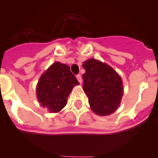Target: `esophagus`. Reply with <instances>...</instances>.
Masks as SVG:
<instances>
[{
	"label": "esophagus",
	"mask_w": 158,
	"mask_h": 158,
	"mask_svg": "<svg viewBox=\"0 0 158 158\" xmlns=\"http://www.w3.org/2000/svg\"><path fill=\"white\" fill-rule=\"evenodd\" d=\"M77 80H78V81L80 82L81 84L82 83V78H81V76L80 74L77 75Z\"/></svg>",
	"instance_id": "1"
}]
</instances>
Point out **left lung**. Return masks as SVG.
<instances>
[{
	"label": "left lung",
	"instance_id": "left-lung-1",
	"mask_svg": "<svg viewBox=\"0 0 158 158\" xmlns=\"http://www.w3.org/2000/svg\"><path fill=\"white\" fill-rule=\"evenodd\" d=\"M83 89L92 110L99 115H108L118 108L123 96V82L119 75L107 64L89 59L82 65Z\"/></svg>",
	"mask_w": 158,
	"mask_h": 158
}]
</instances>
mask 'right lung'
Here are the masks:
<instances>
[{
  "label": "right lung",
  "mask_w": 158,
  "mask_h": 158,
  "mask_svg": "<svg viewBox=\"0 0 158 158\" xmlns=\"http://www.w3.org/2000/svg\"><path fill=\"white\" fill-rule=\"evenodd\" d=\"M79 85L65 64L55 62L41 76L36 89L37 98L51 112L61 111L73 86Z\"/></svg>",
  "instance_id": "obj_1"
}]
</instances>
